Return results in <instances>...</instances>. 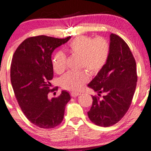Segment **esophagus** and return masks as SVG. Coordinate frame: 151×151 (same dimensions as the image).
<instances>
[{"instance_id":"1","label":"esophagus","mask_w":151,"mask_h":151,"mask_svg":"<svg viewBox=\"0 0 151 151\" xmlns=\"http://www.w3.org/2000/svg\"><path fill=\"white\" fill-rule=\"evenodd\" d=\"M80 93H71V96L73 97V98H75V97H77L78 96H80Z\"/></svg>"}]
</instances>
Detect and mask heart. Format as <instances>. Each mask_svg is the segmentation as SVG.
Instances as JSON below:
<instances>
[{
	"label": "heart",
	"instance_id": "b5f03b06",
	"mask_svg": "<svg viewBox=\"0 0 151 151\" xmlns=\"http://www.w3.org/2000/svg\"><path fill=\"white\" fill-rule=\"evenodd\" d=\"M67 49L71 54L80 57V69H85L91 75H96L106 65L110 55L111 47L108 40L102 37L93 39L87 36H80L68 45ZM66 61L65 53L62 51L55 53L52 65L57 73L65 71ZM88 77L86 71H69L62 78L61 85L72 92H78L88 81Z\"/></svg>",
	"mask_w": 151,
	"mask_h": 151
}]
</instances>
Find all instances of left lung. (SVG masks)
Here are the masks:
<instances>
[{
	"instance_id": "1",
	"label": "left lung",
	"mask_w": 151,
	"mask_h": 151,
	"mask_svg": "<svg viewBox=\"0 0 151 151\" xmlns=\"http://www.w3.org/2000/svg\"><path fill=\"white\" fill-rule=\"evenodd\" d=\"M111 51L104 68L88 84L102 98L92 96L87 113L95 124L108 127L118 122L129 110L137 85L136 63L129 47L119 36L110 35Z\"/></svg>"
}]
</instances>
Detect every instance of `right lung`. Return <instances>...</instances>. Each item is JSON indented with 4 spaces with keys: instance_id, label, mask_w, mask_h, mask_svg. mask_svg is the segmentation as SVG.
<instances>
[{
    "instance_id": "add662e5",
    "label": "right lung",
    "mask_w": 151,
    "mask_h": 151,
    "mask_svg": "<svg viewBox=\"0 0 151 151\" xmlns=\"http://www.w3.org/2000/svg\"><path fill=\"white\" fill-rule=\"evenodd\" d=\"M70 38L30 37L18 47L12 58L10 78L16 100L27 118L42 129H52L62 122L66 104L71 100L66 91L58 98H48V93L56 90L50 88L51 54Z\"/></svg>"
}]
</instances>
